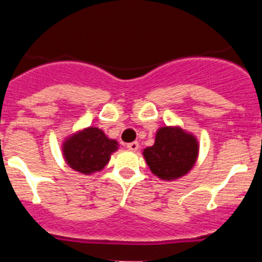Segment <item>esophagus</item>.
Listing matches in <instances>:
<instances>
[{"label":"esophagus","mask_w":262,"mask_h":262,"mask_svg":"<svg viewBox=\"0 0 262 262\" xmlns=\"http://www.w3.org/2000/svg\"><path fill=\"white\" fill-rule=\"evenodd\" d=\"M127 147V149H130V151H133V152H136V151H139V143H137V141H133V143H129L126 145Z\"/></svg>","instance_id":"esophagus-1"}]
</instances>
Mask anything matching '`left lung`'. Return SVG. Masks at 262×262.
Listing matches in <instances>:
<instances>
[{
    "label": "left lung",
    "instance_id": "1",
    "mask_svg": "<svg viewBox=\"0 0 262 262\" xmlns=\"http://www.w3.org/2000/svg\"><path fill=\"white\" fill-rule=\"evenodd\" d=\"M200 143L193 133L179 125L158 129L155 143L143 151L154 175L163 181H175L189 174L199 159Z\"/></svg>",
    "mask_w": 262,
    "mask_h": 262
}]
</instances>
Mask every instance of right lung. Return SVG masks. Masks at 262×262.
<instances>
[{
	"label": "right lung",
	"mask_w": 262,
	"mask_h": 262,
	"mask_svg": "<svg viewBox=\"0 0 262 262\" xmlns=\"http://www.w3.org/2000/svg\"><path fill=\"white\" fill-rule=\"evenodd\" d=\"M118 147V141L108 139L102 129L88 126L65 137L61 149L63 159L72 170L91 175L106 167Z\"/></svg>",
	"instance_id": "1"
}]
</instances>
